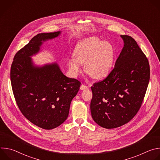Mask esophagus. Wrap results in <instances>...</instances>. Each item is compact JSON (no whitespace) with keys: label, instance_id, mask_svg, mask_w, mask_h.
I'll use <instances>...</instances> for the list:
<instances>
[{"label":"esophagus","instance_id":"esophagus-1","mask_svg":"<svg viewBox=\"0 0 160 160\" xmlns=\"http://www.w3.org/2000/svg\"><path fill=\"white\" fill-rule=\"evenodd\" d=\"M88 88L89 87L88 86H87L84 84H82L81 86H80V89L81 90H86V89H88Z\"/></svg>","mask_w":160,"mask_h":160}]
</instances>
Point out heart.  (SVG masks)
<instances>
[{
	"label": "heart",
	"instance_id": "1",
	"mask_svg": "<svg viewBox=\"0 0 160 160\" xmlns=\"http://www.w3.org/2000/svg\"><path fill=\"white\" fill-rule=\"evenodd\" d=\"M73 54L68 61L70 72L74 75H78L82 71V64L85 63V71L98 79L108 74L115 59V50L111 43L95 37L78 43Z\"/></svg>",
	"mask_w": 160,
	"mask_h": 160
}]
</instances>
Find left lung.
Listing matches in <instances>:
<instances>
[{"mask_svg":"<svg viewBox=\"0 0 160 160\" xmlns=\"http://www.w3.org/2000/svg\"><path fill=\"white\" fill-rule=\"evenodd\" d=\"M124 45L108 76L91 87L90 112L94 121L105 128L130 122L139 110L150 78L149 61L136 41L120 35Z\"/></svg>","mask_w":160,"mask_h":160,"instance_id":"obj_1","label":"left lung"}]
</instances>
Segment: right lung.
I'll return each mask as SVG.
<instances>
[{
    "instance_id": "obj_1",
    "label": "right lung",
    "mask_w": 160,
    "mask_h": 160,
    "mask_svg": "<svg viewBox=\"0 0 160 160\" xmlns=\"http://www.w3.org/2000/svg\"><path fill=\"white\" fill-rule=\"evenodd\" d=\"M61 33L37 34L16 54L11 68V82L19 109L30 122L45 130L56 128L67 119L81 84L66 77L57 62L37 66L31 58L40 51L43 42Z\"/></svg>"
}]
</instances>
